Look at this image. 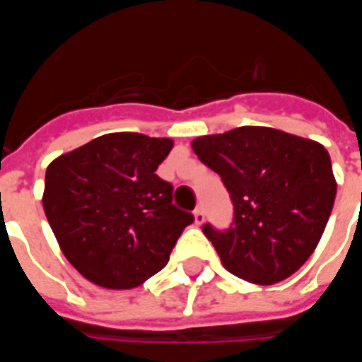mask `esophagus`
Instances as JSON below:
<instances>
[{
    "label": "esophagus",
    "mask_w": 362,
    "mask_h": 362,
    "mask_svg": "<svg viewBox=\"0 0 362 362\" xmlns=\"http://www.w3.org/2000/svg\"><path fill=\"white\" fill-rule=\"evenodd\" d=\"M194 221H196V225H202L205 221V213L202 207H197L196 211H194Z\"/></svg>",
    "instance_id": "esophagus-1"
}]
</instances>
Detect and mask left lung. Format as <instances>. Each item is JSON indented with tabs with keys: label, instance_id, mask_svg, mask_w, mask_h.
Returning <instances> with one entry per match:
<instances>
[{
	"label": "left lung",
	"instance_id": "obj_1",
	"mask_svg": "<svg viewBox=\"0 0 362 362\" xmlns=\"http://www.w3.org/2000/svg\"><path fill=\"white\" fill-rule=\"evenodd\" d=\"M192 147L233 202L230 227L204 225L225 269L258 285L293 275L318 246L334 207L337 184L327 151L259 126L204 135Z\"/></svg>",
	"mask_w": 362,
	"mask_h": 362
}]
</instances>
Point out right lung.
I'll use <instances>...</instances> for the list:
<instances>
[{"label":"right lung","mask_w":362,"mask_h":362,"mask_svg":"<svg viewBox=\"0 0 362 362\" xmlns=\"http://www.w3.org/2000/svg\"><path fill=\"white\" fill-rule=\"evenodd\" d=\"M170 139L106 134L46 168L44 213L59 248L83 277L134 288L168 264L194 215L173 204V184L155 170Z\"/></svg>","instance_id":"add662e5"}]
</instances>
